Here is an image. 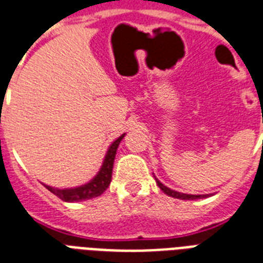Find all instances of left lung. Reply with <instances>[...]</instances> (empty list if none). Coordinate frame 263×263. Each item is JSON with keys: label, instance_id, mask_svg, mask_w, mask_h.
<instances>
[{"label": "left lung", "instance_id": "obj_1", "mask_svg": "<svg viewBox=\"0 0 263 263\" xmlns=\"http://www.w3.org/2000/svg\"><path fill=\"white\" fill-rule=\"evenodd\" d=\"M156 182H157V185L160 189L163 190L164 193L170 196V197H174V198H180V200H197V198H203V197H207L208 194H186V193H179V192H176V190H172L170 187H167L165 185H163L160 180L156 178Z\"/></svg>", "mask_w": 263, "mask_h": 263}]
</instances>
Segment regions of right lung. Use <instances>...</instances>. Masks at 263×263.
Masks as SVG:
<instances>
[{
	"mask_svg": "<svg viewBox=\"0 0 263 263\" xmlns=\"http://www.w3.org/2000/svg\"><path fill=\"white\" fill-rule=\"evenodd\" d=\"M125 134L117 138L113 143L110 145L107 149V153L105 156L103 164L100 167L99 172L96 174L95 178H92L88 183L77 187H70V189H58V187H52V186L44 185L51 193L55 196L67 201V203H74V201H84V200H89V198H95L98 196L103 193L107 187H109L110 182H111V174H113V164L114 158H116V153H117V147L120 145V142L123 140Z\"/></svg>",
	"mask_w": 263,
	"mask_h": 263,
	"instance_id": "1",
	"label": "right lung"
}]
</instances>
